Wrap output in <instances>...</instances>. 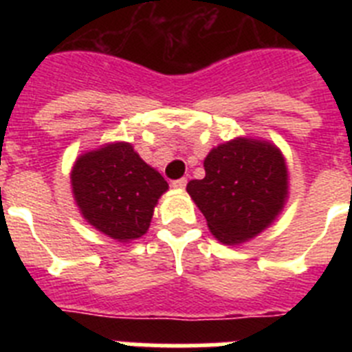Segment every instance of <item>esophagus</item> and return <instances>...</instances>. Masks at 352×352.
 <instances>
[{
  "mask_svg": "<svg viewBox=\"0 0 352 352\" xmlns=\"http://www.w3.org/2000/svg\"><path fill=\"white\" fill-rule=\"evenodd\" d=\"M173 186L176 188V190H185L186 186V179L185 178H179L176 179V182H173Z\"/></svg>",
  "mask_w": 352,
  "mask_h": 352,
  "instance_id": "1",
  "label": "esophagus"
}]
</instances>
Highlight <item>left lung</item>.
I'll list each match as a JSON object with an SVG mask.
<instances>
[{"instance_id":"1","label":"left lung","mask_w":352,"mask_h":352,"mask_svg":"<svg viewBox=\"0 0 352 352\" xmlns=\"http://www.w3.org/2000/svg\"><path fill=\"white\" fill-rule=\"evenodd\" d=\"M206 176L186 192L211 234L223 245L247 243L268 229L289 197V170L280 148L257 138H234L204 158Z\"/></svg>"}]
</instances>
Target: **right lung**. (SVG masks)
<instances>
[{
    "label": "right lung",
    "mask_w": 352,
    "mask_h": 352,
    "mask_svg": "<svg viewBox=\"0 0 352 352\" xmlns=\"http://www.w3.org/2000/svg\"><path fill=\"white\" fill-rule=\"evenodd\" d=\"M74 201L96 231L129 243L148 232L155 206L169 185L130 142L84 151L70 170Z\"/></svg>",
    "instance_id": "obj_1"
}]
</instances>
